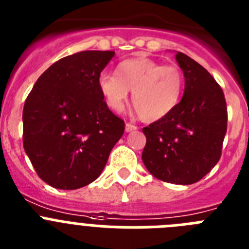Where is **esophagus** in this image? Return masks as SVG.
<instances>
[{"instance_id":"34e87169","label":"esophagus","mask_w":249,"mask_h":249,"mask_svg":"<svg viewBox=\"0 0 249 249\" xmlns=\"http://www.w3.org/2000/svg\"><path fill=\"white\" fill-rule=\"evenodd\" d=\"M138 127L135 126V125L130 124V123H126V125H125V131L126 133H130V131H134V130H137Z\"/></svg>"}]
</instances>
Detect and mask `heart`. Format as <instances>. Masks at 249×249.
<instances>
[{
    "instance_id": "obj_1",
    "label": "heart",
    "mask_w": 249,
    "mask_h": 249,
    "mask_svg": "<svg viewBox=\"0 0 249 249\" xmlns=\"http://www.w3.org/2000/svg\"><path fill=\"white\" fill-rule=\"evenodd\" d=\"M98 86L107 107L114 111L124 109L129 91H133L131 101L138 115L145 122H155L178 107L184 76L174 65L137 57L120 62L116 75L101 73Z\"/></svg>"
}]
</instances>
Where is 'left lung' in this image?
<instances>
[{
    "mask_svg": "<svg viewBox=\"0 0 249 249\" xmlns=\"http://www.w3.org/2000/svg\"><path fill=\"white\" fill-rule=\"evenodd\" d=\"M176 59L185 79L178 107L142 129V159L150 174L173 184H193L218 163L227 133L223 90L211 73L183 53Z\"/></svg>",
    "mask_w": 249,
    "mask_h": 249,
    "instance_id": "left-lung-1",
    "label": "left lung"
}]
</instances>
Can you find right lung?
Instances as JSON below:
<instances>
[{"mask_svg":"<svg viewBox=\"0 0 249 249\" xmlns=\"http://www.w3.org/2000/svg\"><path fill=\"white\" fill-rule=\"evenodd\" d=\"M114 51H81L56 61L37 79L23 107V148L45 183L72 190L90 184L123 137L98 86Z\"/></svg>","mask_w":249,"mask_h":249,"instance_id":"add662e5","label":"right lung"}]
</instances>
